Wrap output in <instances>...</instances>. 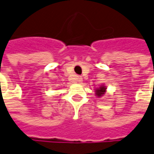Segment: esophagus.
Instances as JSON below:
<instances>
[{
  "mask_svg": "<svg viewBox=\"0 0 154 154\" xmlns=\"http://www.w3.org/2000/svg\"><path fill=\"white\" fill-rule=\"evenodd\" d=\"M82 78H81V77H79V76H78V77H77V81H78V82L79 83H80V82H82Z\"/></svg>",
  "mask_w": 154,
  "mask_h": 154,
  "instance_id": "34e87169",
  "label": "esophagus"
}]
</instances>
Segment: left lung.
I'll list each match as a JSON object with an SVG mask.
<instances>
[{
	"label": "left lung",
	"mask_w": 154,
	"mask_h": 154,
	"mask_svg": "<svg viewBox=\"0 0 154 154\" xmlns=\"http://www.w3.org/2000/svg\"><path fill=\"white\" fill-rule=\"evenodd\" d=\"M104 92H105V88L104 87H100V89L96 90V94L98 96H101Z\"/></svg>",
	"instance_id": "obj_1"
}]
</instances>
